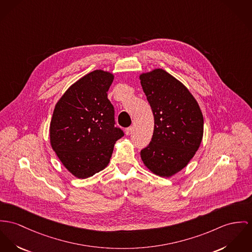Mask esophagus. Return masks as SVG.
I'll return each instance as SVG.
<instances>
[{"instance_id":"esophagus-1","label":"esophagus","mask_w":252,"mask_h":252,"mask_svg":"<svg viewBox=\"0 0 252 252\" xmlns=\"http://www.w3.org/2000/svg\"><path fill=\"white\" fill-rule=\"evenodd\" d=\"M131 131H132V127H127V128H126V130H125V132H126V135H129V134L131 133Z\"/></svg>"}]
</instances>
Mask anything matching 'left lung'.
I'll use <instances>...</instances> for the list:
<instances>
[{"label": "left lung", "mask_w": 252, "mask_h": 252, "mask_svg": "<svg viewBox=\"0 0 252 252\" xmlns=\"http://www.w3.org/2000/svg\"><path fill=\"white\" fill-rule=\"evenodd\" d=\"M139 78L155 117L154 135L141 159L152 173L171 177L188 165L201 144L202 112L188 88L165 70Z\"/></svg>", "instance_id": "left-lung-1"}]
</instances>
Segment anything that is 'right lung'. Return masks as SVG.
<instances>
[{
	"label": "right lung",
	"instance_id": "add662e5",
	"mask_svg": "<svg viewBox=\"0 0 252 252\" xmlns=\"http://www.w3.org/2000/svg\"><path fill=\"white\" fill-rule=\"evenodd\" d=\"M114 75L95 70L73 83L58 99L50 124V143L63 166L78 178L107 167L124 136L107 98Z\"/></svg>",
	"mask_w": 252,
	"mask_h": 252
}]
</instances>
